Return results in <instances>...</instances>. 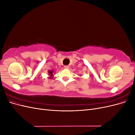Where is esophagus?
I'll use <instances>...</instances> for the list:
<instances>
[{
  "label": "esophagus",
  "instance_id": "esophagus-1",
  "mask_svg": "<svg viewBox=\"0 0 135 135\" xmlns=\"http://www.w3.org/2000/svg\"><path fill=\"white\" fill-rule=\"evenodd\" d=\"M64 68L68 69L69 68V66H67V65H66V66H64Z\"/></svg>",
  "mask_w": 135,
  "mask_h": 135
}]
</instances>
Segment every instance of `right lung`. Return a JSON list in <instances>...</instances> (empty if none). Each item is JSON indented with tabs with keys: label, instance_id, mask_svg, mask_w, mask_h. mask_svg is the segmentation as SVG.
I'll return each mask as SVG.
<instances>
[{
	"label": "right lung",
	"instance_id": "obj_1",
	"mask_svg": "<svg viewBox=\"0 0 135 135\" xmlns=\"http://www.w3.org/2000/svg\"><path fill=\"white\" fill-rule=\"evenodd\" d=\"M54 70H48V79H52L53 78V77H54V74H53V73H54Z\"/></svg>",
	"mask_w": 135,
	"mask_h": 135
}]
</instances>
